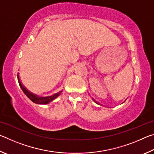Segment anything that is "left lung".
Here are the masks:
<instances>
[{
  "label": "left lung",
  "instance_id": "left-lung-1",
  "mask_svg": "<svg viewBox=\"0 0 154 154\" xmlns=\"http://www.w3.org/2000/svg\"><path fill=\"white\" fill-rule=\"evenodd\" d=\"M93 100H94V102H95V103H97V104H98V103H97V102H96V101H95V100H94V99H93Z\"/></svg>",
  "mask_w": 154,
  "mask_h": 154
}]
</instances>
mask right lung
<instances>
[{
  "instance_id": "add662e5",
  "label": "right lung",
  "mask_w": 154,
  "mask_h": 154,
  "mask_svg": "<svg viewBox=\"0 0 154 154\" xmlns=\"http://www.w3.org/2000/svg\"><path fill=\"white\" fill-rule=\"evenodd\" d=\"M17 79H18V82H19L20 86L21 88H22V90L23 92H24V93L26 95L27 97L29 98L30 100H32L33 103H36V104H41V105L48 104L49 103H50L51 101L54 100V99L58 97V96L60 94V93L62 92V91H60V92H59L56 94H53L52 96H47V97H39V96L35 94H32V92H29V91H28L26 88L22 85V83L20 79L19 74L18 73H17Z\"/></svg>"
}]
</instances>
